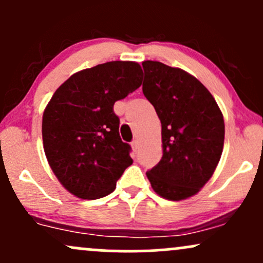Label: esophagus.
Returning a JSON list of instances; mask_svg holds the SVG:
<instances>
[{
  "instance_id": "obj_1",
  "label": "esophagus",
  "mask_w": 263,
  "mask_h": 263,
  "mask_svg": "<svg viewBox=\"0 0 263 263\" xmlns=\"http://www.w3.org/2000/svg\"><path fill=\"white\" fill-rule=\"evenodd\" d=\"M131 144H132V148H134V151L136 152V151L138 149V141L137 140H134V141H132Z\"/></svg>"
}]
</instances>
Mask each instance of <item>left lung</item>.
Segmentation results:
<instances>
[{
	"mask_svg": "<svg viewBox=\"0 0 263 263\" xmlns=\"http://www.w3.org/2000/svg\"><path fill=\"white\" fill-rule=\"evenodd\" d=\"M142 91L162 123L163 156L147 172L151 185L168 200H183L210 179L224 148V117L209 90L179 68L142 63Z\"/></svg>",
	"mask_w": 263,
	"mask_h": 263,
	"instance_id": "obj_1",
	"label": "left lung"
}]
</instances>
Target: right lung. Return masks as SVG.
I'll list each match as a JSON object with an SVG mask.
<instances>
[{
	"label": "right lung",
	"instance_id": "add662e5",
	"mask_svg": "<svg viewBox=\"0 0 263 263\" xmlns=\"http://www.w3.org/2000/svg\"><path fill=\"white\" fill-rule=\"evenodd\" d=\"M135 62H108L71 75L45 107L42 122L48 163L63 186L81 199L112 193L132 164L120 137L114 104L142 84Z\"/></svg>",
	"mask_w": 263,
	"mask_h": 263
}]
</instances>
